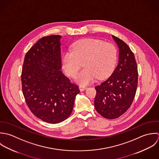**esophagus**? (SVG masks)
I'll list each match as a JSON object with an SVG mask.
<instances>
[{
    "label": "esophagus",
    "instance_id": "obj_1",
    "mask_svg": "<svg viewBox=\"0 0 159 159\" xmlns=\"http://www.w3.org/2000/svg\"><path fill=\"white\" fill-rule=\"evenodd\" d=\"M86 89H87V87L82 86V85L79 86V90H80V92H83V91H84V90H86Z\"/></svg>",
    "mask_w": 159,
    "mask_h": 159
}]
</instances>
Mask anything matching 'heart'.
<instances>
[{"mask_svg": "<svg viewBox=\"0 0 159 159\" xmlns=\"http://www.w3.org/2000/svg\"><path fill=\"white\" fill-rule=\"evenodd\" d=\"M117 59V50L115 45L104 41L87 38L77 41L72 50L64 53L62 63L65 72L74 77L84 61L85 68L82 70L75 81L81 85H87L96 77L104 79L113 71Z\"/></svg>", "mask_w": 159, "mask_h": 159, "instance_id": "heart-1", "label": "heart"}]
</instances>
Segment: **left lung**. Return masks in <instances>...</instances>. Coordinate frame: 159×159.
Wrapping results in <instances>:
<instances>
[{"label":"left lung","instance_id":"left-lung-1","mask_svg":"<svg viewBox=\"0 0 159 159\" xmlns=\"http://www.w3.org/2000/svg\"><path fill=\"white\" fill-rule=\"evenodd\" d=\"M119 49L118 64L111 75L96 86L95 107L102 117H119L131 105L138 86V66L134 55L126 43L112 35Z\"/></svg>","mask_w":159,"mask_h":159}]
</instances>
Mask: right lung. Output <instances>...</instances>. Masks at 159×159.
Returning <instances> with one entry per match:
<instances>
[{"instance_id":"1","label":"right lung","mask_w":159,"mask_h":159,"mask_svg":"<svg viewBox=\"0 0 159 159\" xmlns=\"http://www.w3.org/2000/svg\"><path fill=\"white\" fill-rule=\"evenodd\" d=\"M61 35L39 39L26 53L22 67V90L26 102L37 118L58 124L71 114L79 87L60 70Z\"/></svg>"}]
</instances>
